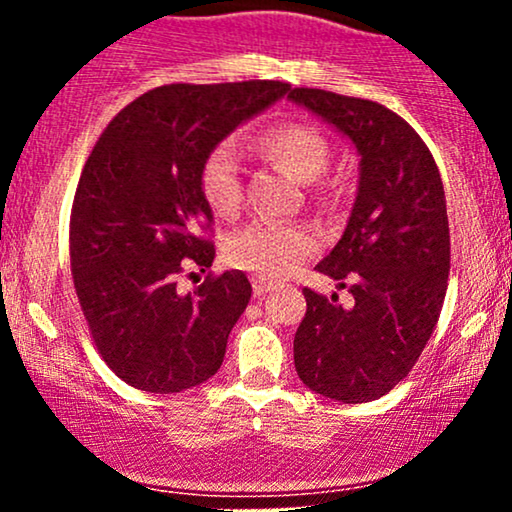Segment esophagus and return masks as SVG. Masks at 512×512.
<instances>
[{"mask_svg":"<svg viewBox=\"0 0 512 512\" xmlns=\"http://www.w3.org/2000/svg\"><path fill=\"white\" fill-rule=\"evenodd\" d=\"M272 289H274L272 281L260 279V276H255V279H252V291H255L257 296H262V293H267V291H272Z\"/></svg>","mask_w":512,"mask_h":512,"instance_id":"esophagus-1","label":"esophagus"}]
</instances>
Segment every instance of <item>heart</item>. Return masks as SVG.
Returning a JSON list of instances; mask_svg holds the SVG:
<instances>
[{"label": "heart", "instance_id": "b5f03b06", "mask_svg": "<svg viewBox=\"0 0 512 512\" xmlns=\"http://www.w3.org/2000/svg\"><path fill=\"white\" fill-rule=\"evenodd\" d=\"M260 156L286 170L296 180L320 192V175L330 166L332 146L320 129L308 122H279L252 139ZM199 192L221 219H233L243 204V178L236 151L219 144L199 166ZM315 238L305 226L276 221H252L226 240V262L260 279L279 281L296 272L313 255Z\"/></svg>", "mask_w": 512, "mask_h": 512}]
</instances>
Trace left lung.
I'll return each mask as SVG.
<instances>
[{
  "label": "left lung",
  "mask_w": 512,
  "mask_h": 512,
  "mask_svg": "<svg viewBox=\"0 0 512 512\" xmlns=\"http://www.w3.org/2000/svg\"><path fill=\"white\" fill-rule=\"evenodd\" d=\"M344 132L361 154V180L342 240L317 264L351 305L303 289L305 317L293 337L298 378L344 404L383 397L411 373L443 310L450 228L443 180L424 139L385 105L291 88Z\"/></svg>",
  "instance_id": "1"
}]
</instances>
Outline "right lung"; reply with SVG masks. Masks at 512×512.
Listing matches in <instances>:
<instances>
[{
    "instance_id": "1",
    "label": "right lung",
    "mask_w": 512,
    "mask_h": 512,
    "mask_svg": "<svg viewBox=\"0 0 512 512\" xmlns=\"http://www.w3.org/2000/svg\"><path fill=\"white\" fill-rule=\"evenodd\" d=\"M286 81L168 84L117 113L88 154L69 216V260L98 354L137 390L170 395L221 368L250 301L240 269L182 276L214 262L204 156L240 122L279 101Z\"/></svg>"
}]
</instances>
